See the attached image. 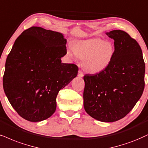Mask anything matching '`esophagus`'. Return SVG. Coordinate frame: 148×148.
<instances>
[{
    "label": "esophagus",
    "instance_id": "1",
    "mask_svg": "<svg viewBox=\"0 0 148 148\" xmlns=\"http://www.w3.org/2000/svg\"><path fill=\"white\" fill-rule=\"evenodd\" d=\"M77 75H78V77H84V73H83L82 71H78Z\"/></svg>",
    "mask_w": 148,
    "mask_h": 148
}]
</instances>
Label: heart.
<instances>
[{
  "mask_svg": "<svg viewBox=\"0 0 148 148\" xmlns=\"http://www.w3.org/2000/svg\"><path fill=\"white\" fill-rule=\"evenodd\" d=\"M114 53L113 44L101 38L77 41L67 51L71 58L77 56L82 60L83 69L90 73H97L106 69L112 62Z\"/></svg>",
  "mask_w": 148,
  "mask_h": 148,
  "instance_id": "1",
  "label": "heart"
}]
</instances>
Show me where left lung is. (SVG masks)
Here are the masks:
<instances>
[{"mask_svg": "<svg viewBox=\"0 0 148 148\" xmlns=\"http://www.w3.org/2000/svg\"><path fill=\"white\" fill-rule=\"evenodd\" d=\"M114 40V58L106 69L84 77V106L92 118L114 122L130 112L143 94L145 62L141 47L126 32L106 33Z\"/></svg>", "mask_w": 148, "mask_h": 148, "instance_id": "8db88e82", "label": "left lung"}]
</instances>
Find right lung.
I'll list each match as a JSON object with an SVG mask.
<instances>
[{
	"label": "right lung",
	"instance_id": "1",
	"mask_svg": "<svg viewBox=\"0 0 148 148\" xmlns=\"http://www.w3.org/2000/svg\"><path fill=\"white\" fill-rule=\"evenodd\" d=\"M66 42L61 33L32 27L18 36L7 56L3 89L14 110L27 121L50 117L58 92L77 75V65L62 62Z\"/></svg>",
	"mask_w": 148,
	"mask_h": 148
}]
</instances>
